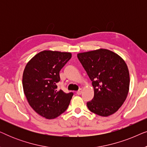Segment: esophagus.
<instances>
[{
    "label": "esophagus",
    "instance_id": "34e87169",
    "mask_svg": "<svg viewBox=\"0 0 147 147\" xmlns=\"http://www.w3.org/2000/svg\"><path fill=\"white\" fill-rule=\"evenodd\" d=\"M82 89H80L78 91H77V92H76V94H78V95H80V94H82Z\"/></svg>",
    "mask_w": 147,
    "mask_h": 147
}]
</instances>
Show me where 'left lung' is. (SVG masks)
Listing matches in <instances>:
<instances>
[{"label": "left lung", "instance_id": "left-lung-1", "mask_svg": "<svg viewBox=\"0 0 147 147\" xmlns=\"http://www.w3.org/2000/svg\"><path fill=\"white\" fill-rule=\"evenodd\" d=\"M77 56L94 87V98L87 102L88 109L101 116L115 113L129 91L130 76L125 61L106 49L80 53Z\"/></svg>", "mask_w": 147, "mask_h": 147}]
</instances>
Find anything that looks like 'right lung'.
<instances>
[{
  "mask_svg": "<svg viewBox=\"0 0 147 147\" xmlns=\"http://www.w3.org/2000/svg\"><path fill=\"white\" fill-rule=\"evenodd\" d=\"M69 52L45 51L36 54L23 74L24 94L31 107L40 116L53 119L67 110L74 94L57 90L59 71L71 59Z\"/></svg>",
  "mask_w": 147,
  "mask_h": 147,
  "instance_id": "right-lung-1",
  "label": "right lung"
}]
</instances>
